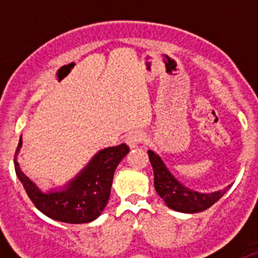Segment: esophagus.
I'll list each match as a JSON object with an SVG mask.
<instances>
[{"label": "esophagus", "mask_w": 258, "mask_h": 258, "mask_svg": "<svg viewBox=\"0 0 258 258\" xmlns=\"http://www.w3.org/2000/svg\"><path fill=\"white\" fill-rule=\"evenodd\" d=\"M143 138H145V136H143L142 132H132L126 136L125 142L131 149H136V147H138L140 142H142Z\"/></svg>", "instance_id": "1"}]
</instances>
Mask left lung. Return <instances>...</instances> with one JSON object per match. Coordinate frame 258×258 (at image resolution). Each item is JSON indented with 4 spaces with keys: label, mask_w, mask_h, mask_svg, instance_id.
I'll list each match as a JSON object with an SVG mask.
<instances>
[{
    "label": "left lung",
    "mask_w": 258,
    "mask_h": 258,
    "mask_svg": "<svg viewBox=\"0 0 258 258\" xmlns=\"http://www.w3.org/2000/svg\"><path fill=\"white\" fill-rule=\"evenodd\" d=\"M154 169V184L156 192L165 202L166 207L181 213H199L212 207L220 200L230 188V184L222 190L214 192H200L184 186L174 174L168 169V166L156 152L147 151Z\"/></svg>",
    "instance_id": "8db88e82"
}]
</instances>
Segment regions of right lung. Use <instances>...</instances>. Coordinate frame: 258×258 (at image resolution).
<instances>
[{"label":"right lung","instance_id":"obj_1","mask_svg":"<svg viewBox=\"0 0 258 258\" xmlns=\"http://www.w3.org/2000/svg\"><path fill=\"white\" fill-rule=\"evenodd\" d=\"M20 136L17 154L22 149ZM125 143L98 151L76 177L60 187L42 191L20 169L15 156V173L36 208L51 220L66 223L92 222L101 216L111 194L113 173L126 156Z\"/></svg>","mask_w":258,"mask_h":258}]
</instances>
